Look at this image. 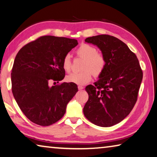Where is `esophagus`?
I'll return each instance as SVG.
<instances>
[{
	"label": "esophagus",
	"instance_id": "esophagus-1",
	"mask_svg": "<svg viewBox=\"0 0 157 157\" xmlns=\"http://www.w3.org/2000/svg\"><path fill=\"white\" fill-rule=\"evenodd\" d=\"M83 88H84L83 86H78V89L79 90H83Z\"/></svg>",
	"mask_w": 157,
	"mask_h": 157
}]
</instances>
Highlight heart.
Here are the masks:
<instances>
[{
  "instance_id": "1",
  "label": "heart",
  "mask_w": 157,
  "mask_h": 157,
  "mask_svg": "<svg viewBox=\"0 0 157 157\" xmlns=\"http://www.w3.org/2000/svg\"><path fill=\"white\" fill-rule=\"evenodd\" d=\"M78 57L84 59L81 72H74L66 76L65 80L69 83H73L83 86L91 81L92 74L95 77L100 76L105 70L107 65L105 57L98 52L94 46L89 44H82L76 51ZM62 66L64 70L69 72L71 68V60L70 54L63 57Z\"/></svg>"
}]
</instances>
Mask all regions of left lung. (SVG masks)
<instances>
[{"label": "left lung", "mask_w": 157, "mask_h": 157, "mask_svg": "<svg viewBox=\"0 0 157 157\" xmlns=\"http://www.w3.org/2000/svg\"><path fill=\"white\" fill-rule=\"evenodd\" d=\"M85 41L101 49L107 65L98 81L86 87L89 98L83 113L94 124L110 127L123 121L133 109L143 71L136 54L119 38L101 34Z\"/></svg>", "instance_id": "8db88e82"}]
</instances>
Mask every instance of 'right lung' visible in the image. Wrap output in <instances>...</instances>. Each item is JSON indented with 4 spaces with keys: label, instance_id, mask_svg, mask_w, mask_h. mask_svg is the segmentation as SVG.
Instances as JSON below:
<instances>
[{
    "label": "right lung",
    "instance_id": "right-lung-1",
    "mask_svg": "<svg viewBox=\"0 0 157 157\" xmlns=\"http://www.w3.org/2000/svg\"><path fill=\"white\" fill-rule=\"evenodd\" d=\"M78 45L76 39L43 36L26 44L16 54L11 73L12 90L19 108L32 122L48 126L59 121L78 92L75 83L49 87L63 80V59Z\"/></svg>",
    "mask_w": 157,
    "mask_h": 157
}]
</instances>
